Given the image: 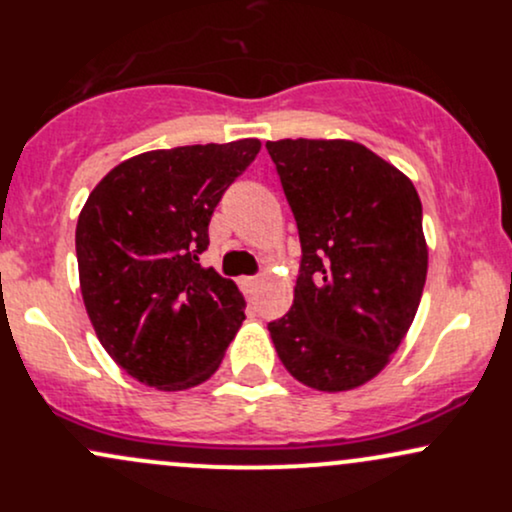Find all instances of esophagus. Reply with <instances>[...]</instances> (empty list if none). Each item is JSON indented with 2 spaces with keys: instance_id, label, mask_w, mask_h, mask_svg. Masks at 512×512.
<instances>
[{
  "instance_id": "34e87169",
  "label": "esophagus",
  "mask_w": 512,
  "mask_h": 512,
  "mask_svg": "<svg viewBox=\"0 0 512 512\" xmlns=\"http://www.w3.org/2000/svg\"><path fill=\"white\" fill-rule=\"evenodd\" d=\"M260 284H262V279H257V276H248V279H243L245 291L252 293V296H255L257 289H260Z\"/></svg>"
}]
</instances>
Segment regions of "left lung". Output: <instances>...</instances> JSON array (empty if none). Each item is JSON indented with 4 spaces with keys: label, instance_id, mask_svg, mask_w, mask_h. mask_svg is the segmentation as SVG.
<instances>
[{
    "label": "left lung",
    "instance_id": "8db88e82",
    "mask_svg": "<svg viewBox=\"0 0 512 512\" xmlns=\"http://www.w3.org/2000/svg\"><path fill=\"white\" fill-rule=\"evenodd\" d=\"M301 238L293 305L269 334L320 392L366 385L407 337L428 272L421 199L402 170L349 139L267 142Z\"/></svg>",
    "mask_w": 512,
    "mask_h": 512
}]
</instances>
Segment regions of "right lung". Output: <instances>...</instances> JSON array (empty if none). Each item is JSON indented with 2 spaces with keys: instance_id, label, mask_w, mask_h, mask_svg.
<instances>
[{
  "instance_id": "add662e5",
  "label": "right lung",
  "mask_w": 512,
  "mask_h": 512,
  "mask_svg": "<svg viewBox=\"0 0 512 512\" xmlns=\"http://www.w3.org/2000/svg\"><path fill=\"white\" fill-rule=\"evenodd\" d=\"M260 146L146 151L88 195L76 223L81 296L103 349L139 383L166 392L202 385L243 325V293L199 255L221 195Z\"/></svg>"
}]
</instances>
